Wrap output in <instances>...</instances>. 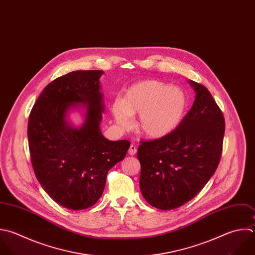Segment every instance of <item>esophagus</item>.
<instances>
[{
	"label": "esophagus",
	"mask_w": 255,
	"mask_h": 255,
	"mask_svg": "<svg viewBox=\"0 0 255 255\" xmlns=\"http://www.w3.org/2000/svg\"><path fill=\"white\" fill-rule=\"evenodd\" d=\"M136 151H137V149H136V146H135L134 144H131V145L129 146V149H128V153H129L130 155H134V154L136 153Z\"/></svg>",
	"instance_id": "1"
}]
</instances>
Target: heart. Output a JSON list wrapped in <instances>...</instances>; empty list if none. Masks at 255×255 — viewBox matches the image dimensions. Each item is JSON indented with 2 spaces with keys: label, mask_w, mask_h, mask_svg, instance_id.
Segmentation results:
<instances>
[{
  "label": "heart",
  "mask_w": 255,
  "mask_h": 255,
  "mask_svg": "<svg viewBox=\"0 0 255 255\" xmlns=\"http://www.w3.org/2000/svg\"><path fill=\"white\" fill-rule=\"evenodd\" d=\"M187 107V96L180 88L146 80L128 88L123 100H116L112 114L123 128H128L131 117L139 115V130L148 137L160 138L181 124Z\"/></svg>",
  "instance_id": "b5f03b06"
}]
</instances>
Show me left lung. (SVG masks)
I'll list each match as a JSON object with an SVG mask.
<instances>
[{
	"mask_svg": "<svg viewBox=\"0 0 255 255\" xmlns=\"http://www.w3.org/2000/svg\"><path fill=\"white\" fill-rule=\"evenodd\" d=\"M195 100L181 124L169 134L140 141L139 187L152 206L170 210L193 198L215 172L225 123L209 91L189 81Z\"/></svg>",
	"mask_w": 255,
	"mask_h": 255,
	"instance_id": "1",
	"label": "left lung"
}]
</instances>
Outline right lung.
I'll list each match as a JSON object with an SVG mask.
<instances>
[{
	"label": "right lung",
	"instance_id": "1",
	"mask_svg": "<svg viewBox=\"0 0 255 255\" xmlns=\"http://www.w3.org/2000/svg\"><path fill=\"white\" fill-rule=\"evenodd\" d=\"M103 71H76L50 83L30 114L28 138L32 165L44 190L60 205L86 209L102 196L109 170L123 160L130 142L109 140L101 131L105 105ZM85 108L80 128L67 121L68 112Z\"/></svg>",
	"mask_w": 255,
	"mask_h": 255
}]
</instances>
